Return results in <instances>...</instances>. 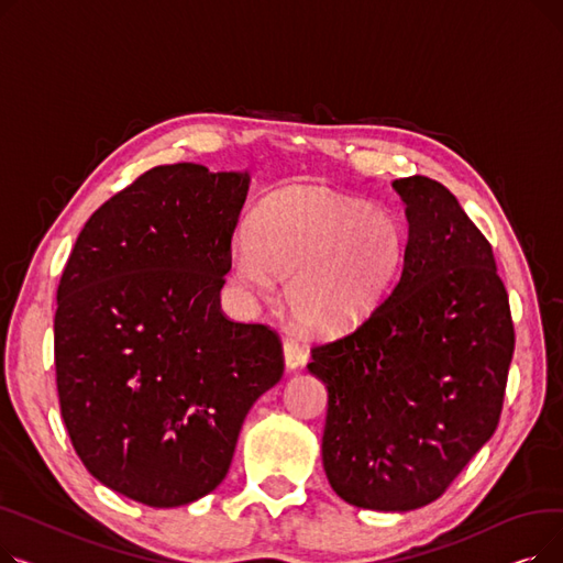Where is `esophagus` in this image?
Returning a JSON list of instances; mask_svg holds the SVG:
<instances>
[{
	"label": "esophagus",
	"instance_id": "obj_1",
	"mask_svg": "<svg viewBox=\"0 0 563 563\" xmlns=\"http://www.w3.org/2000/svg\"><path fill=\"white\" fill-rule=\"evenodd\" d=\"M283 353H285L287 369H299L308 361V351L297 340H285L283 342Z\"/></svg>",
	"mask_w": 563,
	"mask_h": 563
}]
</instances>
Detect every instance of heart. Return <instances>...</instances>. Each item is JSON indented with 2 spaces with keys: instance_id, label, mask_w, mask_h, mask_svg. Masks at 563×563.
<instances>
[{
  "instance_id": "heart-1",
  "label": "heart",
  "mask_w": 563,
  "mask_h": 563,
  "mask_svg": "<svg viewBox=\"0 0 563 563\" xmlns=\"http://www.w3.org/2000/svg\"><path fill=\"white\" fill-rule=\"evenodd\" d=\"M408 234L383 207L299 187L266 200L249 223V244L234 253V278L269 297L289 278L291 317L312 333H338L361 323L401 274Z\"/></svg>"
}]
</instances>
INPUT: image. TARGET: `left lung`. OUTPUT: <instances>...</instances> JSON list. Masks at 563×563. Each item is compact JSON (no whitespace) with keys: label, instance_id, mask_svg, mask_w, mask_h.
<instances>
[{"label":"left lung","instance_id":"left-lung-1","mask_svg":"<svg viewBox=\"0 0 563 563\" xmlns=\"http://www.w3.org/2000/svg\"><path fill=\"white\" fill-rule=\"evenodd\" d=\"M408 246L393 289L351 333L310 349L327 383L321 459L353 507L431 505L497 429L516 333L493 249L450 189L393 183Z\"/></svg>","mask_w":563,"mask_h":563}]
</instances>
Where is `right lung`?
<instances>
[{"label": "right lung", "mask_w": 563, "mask_h": 563, "mask_svg": "<svg viewBox=\"0 0 563 563\" xmlns=\"http://www.w3.org/2000/svg\"><path fill=\"white\" fill-rule=\"evenodd\" d=\"M249 173L155 166L81 228L56 289L62 418L91 475L147 507L212 493L251 406L283 376L266 323L219 291Z\"/></svg>", "instance_id": "add662e5"}]
</instances>
